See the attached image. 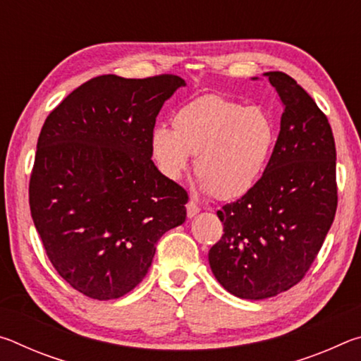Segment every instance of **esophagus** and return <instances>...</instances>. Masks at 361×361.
<instances>
[{"instance_id": "34e87169", "label": "esophagus", "mask_w": 361, "mask_h": 361, "mask_svg": "<svg viewBox=\"0 0 361 361\" xmlns=\"http://www.w3.org/2000/svg\"><path fill=\"white\" fill-rule=\"evenodd\" d=\"M186 212H188V216L192 218V216H195L200 212V207L195 204L194 200H189V202L186 204Z\"/></svg>"}]
</instances>
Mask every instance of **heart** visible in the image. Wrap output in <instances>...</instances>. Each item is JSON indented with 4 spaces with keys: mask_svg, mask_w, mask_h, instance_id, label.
<instances>
[{
    "mask_svg": "<svg viewBox=\"0 0 361 361\" xmlns=\"http://www.w3.org/2000/svg\"><path fill=\"white\" fill-rule=\"evenodd\" d=\"M172 129L156 127L151 156L167 180H180L195 156L199 188L218 200L252 191L271 156L276 132L269 116L218 95L188 103L172 118Z\"/></svg>",
    "mask_w": 361,
    "mask_h": 361,
    "instance_id": "obj_1",
    "label": "heart"
}]
</instances>
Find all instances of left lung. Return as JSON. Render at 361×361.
<instances>
[{
	"mask_svg": "<svg viewBox=\"0 0 361 361\" xmlns=\"http://www.w3.org/2000/svg\"><path fill=\"white\" fill-rule=\"evenodd\" d=\"M280 100V132L252 191L216 212L224 234L209 252L213 276L242 299H266L301 282L338 207L331 126L282 71L264 73Z\"/></svg>",
	"mask_w": 361,
	"mask_h": 361,
	"instance_id": "left-lung-1",
	"label": "left lung"
}]
</instances>
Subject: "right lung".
Masks as SVG:
<instances>
[{"instance_id":"add662e5","label":"right lung","mask_w":361,"mask_h":361,"mask_svg":"<svg viewBox=\"0 0 361 361\" xmlns=\"http://www.w3.org/2000/svg\"><path fill=\"white\" fill-rule=\"evenodd\" d=\"M180 76L103 75L47 116L30 176V210L59 276L82 295L124 296L156 243L185 223L188 192L151 161L149 137Z\"/></svg>"}]
</instances>
